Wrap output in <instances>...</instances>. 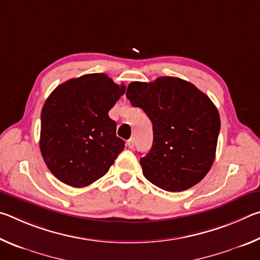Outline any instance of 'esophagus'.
I'll return each instance as SVG.
<instances>
[{"mask_svg": "<svg viewBox=\"0 0 260 260\" xmlns=\"http://www.w3.org/2000/svg\"><path fill=\"white\" fill-rule=\"evenodd\" d=\"M135 146V139L134 138H131L128 141H127V147L133 149Z\"/></svg>", "mask_w": 260, "mask_h": 260, "instance_id": "34e87169", "label": "esophagus"}]
</instances>
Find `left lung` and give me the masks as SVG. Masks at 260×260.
Instances as JSON below:
<instances>
[{"label":"left lung","instance_id":"obj_1","mask_svg":"<svg viewBox=\"0 0 260 260\" xmlns=\"http://www.w3.org/2000/svg\"><path fill=\"white\" fill-rule=\"evenodd\" d=\"M126 98L152 122V147L140 159L146 179L172 192L199 183L213 164L220 131L209 96L182 79L160 77L131 82Z\"/></svg>","mask_w":260,"mask_h":260}]
</instances>
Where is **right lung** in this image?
I'll return each mask as SVG.
<instances>
[{
	"instance_id": "1",
	"label": "right lung",
	"mask_w": 260,
	"mask_h": 260,
	"mask_svg": "<svg viewBox=\"0 0 260 260\" xmlns=\"http://www.w3.org/2000/svg\"><path fill=\"white\" fill-rule=\"evenodd\" d=\"M103 73L61 83L41 112L40 150L50 172L65 184L82 188L107 174L125 142L109 111L125 93Z\"/></svg>"
}]
</instances>
